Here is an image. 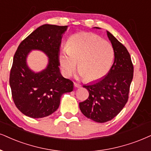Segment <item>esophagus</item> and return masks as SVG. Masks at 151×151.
Listing matches in <instances>:
<instances>
[{"label": "esophagus", "instance_id": "esophagus-1", "mask_svg": "<svg viewBox=\"0 0 151 151\" xmlns=\"http://www.w3.org/2000/svg\"><path fill=\"white\" fill-rule=\"evenodd\" d=\"M74 86L76 88H81V85H80V84H79V83H75V82H74Z\"/></svg>", "mask_w": 151, "mask_h": 151}]
</instances>
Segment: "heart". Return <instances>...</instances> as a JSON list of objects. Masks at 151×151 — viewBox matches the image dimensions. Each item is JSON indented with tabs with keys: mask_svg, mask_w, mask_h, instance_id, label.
<instances>
[{
	"mask_svg": "<svg viewBox=\"0 0 151 151\" xmlns=\"http://www.w3.org/2000/svg\"><path fill=\"white\" fill-rule=\"evenodd\" d=\"M114 59L112 45L95 34L88 33L72 36L67 48L59 53V63L65 77L73 74L78 62L80 76L89 81L104 77L111 68Z\"/></svg>",
	"mask_w": 151,
	"mask_h": 151,
	"instance_id": "obj_1",
	"label": "heart"
}]
</instances>
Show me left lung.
<instances>
[{"label":"left lung","mask_w":151,"mask_h":151,"mask_svg":"<svg viewBox=\"0 0 151 151\" xmlns=\"http://www.w3.org/2000/svg\"><path fill=\"white\" fill-rule=\"evenodd\" d=\"M106 33L114 50V62L103 79L83 86L89 97L79 103L80 110L86 117L101 123L113 119L125 106L134 72L127 49L110 32L106 30Z\"/></svg>","instance_id":"obj_1"}]
</instances>
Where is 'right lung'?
<instances>
[{"instance_id": "obj_1", "label": "right lung", "mask_w": 151, "mask_h": 151, "mask_svg": "<svg viewBox=\"0 0 151 151\" xmlns=\"http://www.w3.org/2000/svg\"><path fill=\"white\" fill-rule=\"evenodd\" d=\"M68 26L44 24L38 27L17 48L13 58L9 85L15 105L33 118L48 116L58 109L64 93L72 92L74 83L60 74L59 53L63 35ZM33 50L48 57V63L40 72L32 70L27 58Z\"/></svg>"}]
</instances>
